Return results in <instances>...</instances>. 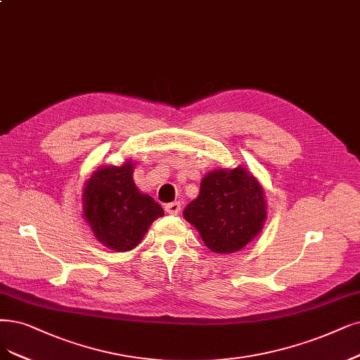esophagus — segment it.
<instances>
[{"instance_id": "obj_1", "label": "esophagus", "mask_w": 360, "mask_h": 360, "mask_svg": "<svg viewBox=\"0 0 360 360\" xmlns=\"http://www.w3.org/2000/svg\"><path fill=\"white\" fill-rule=\"evenodd\" d=\"M165 210L170 215H178L181 212V203L179 202H173V203H167L165 206Z\"/></svg>"}]
</instances>
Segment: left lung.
<instances>
[{"label":"left lung","mask_w":360,"mask_h":360,"mask_svg":"<svg viewBox=\"0 0 360 360\" xmlns=\"http://www.w3.org/2000/svg\"><path fill=\"white\" fill-rule=\"evenodd\" d=\"M184 218L217 254H234L261 233L267 203L258 179L249 170L217 169L200 184V194L184 209Z\"/></svg>","instance_id":"1"}]
</instances>
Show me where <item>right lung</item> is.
<instances>
[{
	"mask_svg": "<svg viewBox=\"0 0 360 360\" xmlns=\"http://www.w3.org/2000/svg\"><path fill=\"white\" fill-rule=\"evenodd\" d=\"M83 210L98 240L117 252L135 249L150 225L165 215L151 195L138 190L131 162L93 172L84 184Z\"/></svg>",
	"mask_w": 360,
	"mask_h": 360,
	"instance_id": "obj_1",
	"label": "right lung"
}]
</instances>
